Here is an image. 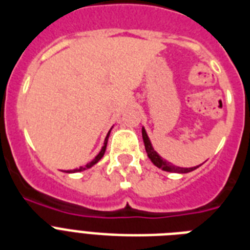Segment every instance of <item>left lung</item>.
Masks as SVG:
<instances>
[{
    "label": "left lung",
    "instance_id": "8db88e82",
    "mask_svg": "<svg viewBox=\"0 0 250 250\" xmlns=\"http://www.w3.org/2000/svg\"><path fill=\"white\" fill-rule=\"evenodd\" d=\"M142 137H143V142H145V147H146V152H147V156L149 157V160L152 161L153 165H156L157 167L160 169H163L165 171H171V173H189V171L195 170L197 167H200V165H197V167H175L173 164H170L167 160H164L163 157L159 156V153L153 149L152 145H151V142H149V138L146 133L145 127H142Z\"/></svg>",
    "mask_w": 250,
    "mask_h": 250
}]
</instances>
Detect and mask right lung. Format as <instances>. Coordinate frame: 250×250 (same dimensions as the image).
Segmentation results:
<instances>
[{
    "mask_svg": "<svg viewBox=\"0 0 250 250\" xmlns=\"http://www.w3.org/2000/svg\"><path fill=\"white\" fill-rule=\"evenodd\" d=\"M109 133H111V130L108 131V134H107V137H105V139H104V145H103V147H102L101 152L98 153L97 156L94 157V159L91 160L90 163H87L86 165H85V167H80L79 169H73V170H68V173H75V171H83V170H86V169H89V167H93V165H95V164H97L98 161H99V160L102 159V157H103V155H104V152H105V147H107V142H108Z\"/></svg>",
    "mask_w": 250,
    "mask_h": 250,
    "instance_id": "right-lung-1",
    "label": "right lung"
}]
</instances>
